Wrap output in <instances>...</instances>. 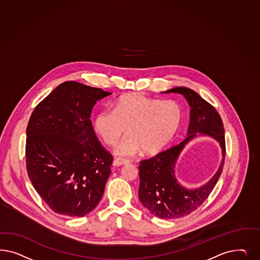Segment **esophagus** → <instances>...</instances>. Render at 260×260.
Instances as JSON below:
<instances>
[{"label": "esophagus", "mask_w": 260, "mask_h": 260, "mask_svg": "<svg viewBox=\"0 0 260 260\" xmlns=\"http://www.w3.org/2000/svg\"><path fill=\"white\" fill-rule=\"evenodd\" d=\"M128 164H129V160L121 159V158H117L113 161L114 167H120V166H124V165H128Z\"/></svg>", "instance_id": "obj_1"}]
</instances>
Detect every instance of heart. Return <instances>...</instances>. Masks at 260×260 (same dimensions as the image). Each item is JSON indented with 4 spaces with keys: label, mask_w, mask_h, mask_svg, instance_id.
<instances>
[{
    "label": "heart",
    "mask_w": 260,
    "mask_h": 260,
    "mask_svg": "<svg viewBox=\"0 0 260 260\" xmlns=\"http://www.w3.org/2000/svg\"><path fill=\"white\" fill-rule=\"evenodd\" d=\"M183 120V110L174 101H160L143 94H127L115 103L114 109L100 111L93 119V127L108 145L122 157H132L143 150L156 154L166 148L175 138Z\"/></svg>",
    "instance_id": "1"
}]
</instances>
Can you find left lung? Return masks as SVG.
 <instances>
[{
    "label": "left lung",
    "mask_w": 260,
    "mask_h": 260,
    "mask_svg": "<svg viewBox=\"0 0 260 260\" xmlns=\"http://www.w3.org/2000/svg\"><path fill=\"white\" fill-rule=\"evenodd\" d=\"M162 92L180 93L187 101L190 107L187 137L176 146L141 161L139 198L143 207L154 216L173 219L191 213L201 206L214 188L225 159V130L217 111L195 91L185 87H175ZM202 135L211 137L219 143L222 160L209 182L196 189H188L176 180V160L185 145Z\"/></svg>",
    "instance_id": "1"
}]
</instances>
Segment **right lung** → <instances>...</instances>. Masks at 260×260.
<instances>
[{
    "mask_svg": "<svg viewBox=\"0 0 260 260\" xmlns=\"http://www.w3.org/2000/svg\"><path fill=\"white\" fill-rule=\"evenodd\" d=\"M112 94L76 81L60 84L34 109L26 127V170L54 212L82 217L101 201L113 157L92 128L96 101Z\"/></svg>",
    "mask_w": 260,
    "mask_h": 260,
    "instance_id": "obj_1",
    "label": "right lung"
}]
</instances>
